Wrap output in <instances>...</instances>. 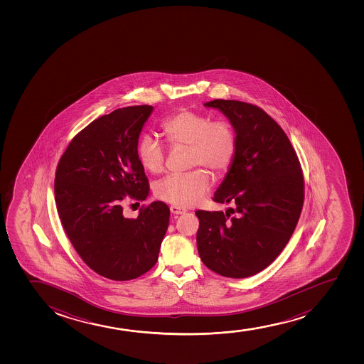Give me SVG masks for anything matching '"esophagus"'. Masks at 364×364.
<instances>
[{"label": "esophagus", "mask_w": 364, "mask_h": 364, "mask_svg": "<svg viewBox=\"0 0 364 364\" xmlns=\"http://www.w3.org/2000/svg\"><path fill=\"white\" fill-rule=\"evenodd\" d=\"M170 211H171L172 215H183V213H187V210L180 208L177 205H171L170 206Z\"/></svg>", "instance_id": "obj_1"}]
</instances>
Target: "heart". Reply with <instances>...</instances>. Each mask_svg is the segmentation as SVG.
<instances>
[{
	"instance_id": "b5f03b06",
	"label": "heart",
	"mask_w": 364,
	"mask_h": 364,
	"mask_svg": "<svg viewBox=\"0 0 364 364\" xmlns=\"http://www.w3.org/2000/svg\"><path fill=\"white\" fill-rule=\"evenodd\" d=\"M164 134L172 146L188 148V166H203L221 173L230 166L235 154V134L225 120H215L205 114L182 110L163 122ZM139 163L151 173H160L165 166V148L153 134H142L138 141ZM210 188V177L197 168L182 175H168L159 181L155 194L161 200L193 206Z\"/></svg>"
}]
</instances>
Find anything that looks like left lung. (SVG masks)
<instances>
[{
  "label": "left lung",
  "mask_w": 364,
  "mask_h": 364,
  "mask_svg": "<svg viewBox=\"0 0 364 364\" xmlns=\"http://www.w3.org/2000/svg\"><path fill=\"white\" fill-rule=\"evenodd\" d=\"M235 134V154L213 200L223 211L198 210V252L206 267L228 278H247L279 256L304 204V176L284 131L256 105L215 100ZM235 213L234 218H229Z\"/></svg>",
  "instance_id": "8db88e82"
}]
</instances>
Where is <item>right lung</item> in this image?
Here are the masks:
<instances>
[{
	"label": "right lung",
	"instance_id": "right-lung-1",
	"mask_svg": "<svg viewBox=\"0 0 364 364\" xmlns=\"http://www.w3.org/2000/svg\"><path fill=\"white\" fill-rule=\"evenodd\" d=\"M151 105L117 109L73 138L55 171V198L68 238L85 264L100 276L130 280L158 261L170 218L163 201L124 216L130 196L144 200L149 186L137 155L138 138Z\"/></svg>",
	"mask_w": 364,
	"mask_h": 364
}]
</instances>
